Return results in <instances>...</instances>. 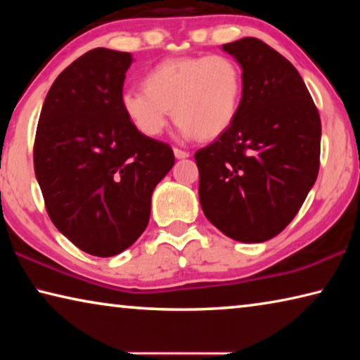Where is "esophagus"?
<instances>
[{
    "label": "esophagus",
    "instance_id": "obj_1",
    "mask_svg": "<svg viewBox=\"0 0 360 360\" xmlns=\"http://www.w3.org/2000/svg\"><path fill=\"white\" fill-rule=\"evenodd\" d=\"M173 152H174V157L176 158H187V157H191V154H188V152H186V150H181V149H178V148H174L173 149Z\"/></svg>",
    "mask_w": 360,
    "mask_h": 360
}]
</instances>
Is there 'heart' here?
<instances>
[{
	"instance_id": "obj_1",
	"label": "heart",
	"mask_w": 360,
	"mask_h": 360,
	"mask_svg": "<svg viewBox=\"0 0 360 360\" xmlns=\"http://www.w3.org/2000/svg\"><path fill=\"white\" fill-rule=\"evenodd\" d=\"M143 89L120 95L122 111L139 133L162 135L173 112L182 138L210 141L224 135L238 115L243 75L225 56L176 57L146 72Z\"/></svg>"
}]
</instances>
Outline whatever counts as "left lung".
Here are the masks:
<instances>
[{
	"label": "left lung",
	"instance_id": "8db88e82",
	"mask_svg": "<svg viewBox=\"0 0 360 360\" xmlns=\"http://www.w3.org/2000/svg\"><path fill=\"white\" fill-rule=\"evenodd\" d=\"M243 70V98L230 129L197 150L198 197L208 221L241 243L288 227L319 172L321 119L289 60L257 38L224 44Z\"/></svg>",
	"mask_w": 360,
	"mask_h": 360
}]
</instances>
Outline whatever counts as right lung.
<instances>
[{
	"label": "right lung",
	"mask_w": 360,
	"mask_h": 360,
	"mask_svg": "<svg viewBox=\"0 0 360 360\" xmlns=\"http://www.w3.org/2000/svg\"><path fill=\"white\" fill-rule=\"evenodd\" d=\"M131 53L96 47L65 68L41 109L34 173L49 217L96 257L130 248L150 197L174 165L167 143L139 133L120 108Z\"/></svg>",
	"instance_id": "obj_1"
}]
</instances>
